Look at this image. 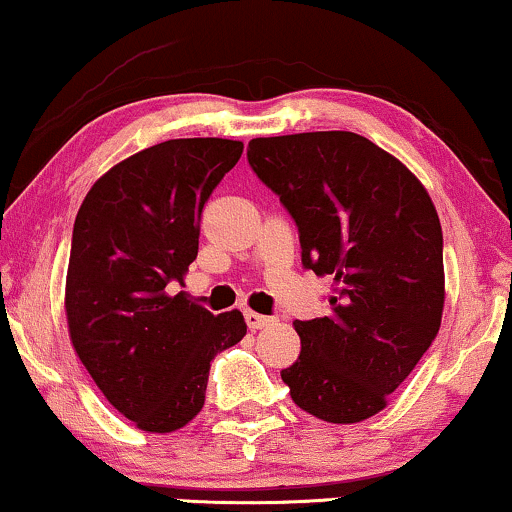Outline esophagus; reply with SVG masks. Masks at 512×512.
Listing matches in <instances>:
<instances>
[{
	"label": "esophagus",
	"mask_w": 512,
	"mask_h": 512,
	"mask_svg": "<svg viewBox=\"0 0 512 512\" xmlns=\"http://www.w3.org/2000/svg\"><path fill=\"white\" fill-rule=\"evenodd\" d=\"M245 323H248V328H252V331H260V328L271 326L274 319H271V316L257 314V312H245Z\"/></svg>",
	"instance_id": "obj_1"
}]
</instances>
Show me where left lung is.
<instances>
[{"label": "left lung", "mask_w": 512, "mask_h": 512, "mask_svg": "<svg viewBox=\"0 0 512 512\" xmlns=\"http://www.w3.org/2000/svg\"><path fill=\"white\" fill-rule=\"evenodd\" d=\"M248 163L300 234L302 267L331 276V312L295 321L281 378L302 411L359 423L428 352L444 309V238L423 184L354 132L252 139Z\"/></svg>", "instance_id": "left-lung-1"}]
</instances>
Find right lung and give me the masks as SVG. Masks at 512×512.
Here are the masks:
<instances>
[{
	"label": "right lung",
	"mask_w": 512,
	"mask_h": 512,
	"mask_svg": "<svg viewBox=\"0 0 512 512\" xmlns=\"http://www.w3.org/2000/svg\"><path fill=\"white\" fill-rule=\"evenodd\" d=\"M241 141L170 139L108 170L75 217L66 278L77 357L139 430L184 428L205 404L210 364L243 340V314L167 295L198 255L200 217Z\"/></svg>",
	"instance_id": "right-lung-1"
}]
</instances>
